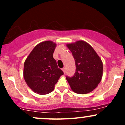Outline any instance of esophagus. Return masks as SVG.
Returning <instances> with one entry per match:
<instances>
[{"label": "esophagus", "instance_id": "obj_1", "mask_svg": "<svg viewBox=\"0 0 125 125\" xmlns=\"http://www.w3.org/2000/svg\"><path fill=\"white\" fill-rule=\"evenodd\" d=\"M62 71L64 72V73H66V69H65V67H63V68H62Z\"/></svg>", "mask_w": 125, "mask_h": 125}]
</instances>
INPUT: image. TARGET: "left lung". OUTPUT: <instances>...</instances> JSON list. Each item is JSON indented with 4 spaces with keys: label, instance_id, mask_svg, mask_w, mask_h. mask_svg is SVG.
Segmentation results:
<instances>
[{
    "label": "left lung",
    "instance_id": "left-lung-1",
    "mask_svg": "<svg viewBox=\"0 0 125 125\" xmlns=\"http://www.w3.org/2000/svg\"><path fill=\"white\" fill-rule=\"evenodd\" d=\"M72 53L76 64V72L72 77L66 76L72 90L78 94L92 91L101 81L103 63L94 48L82 41L67 44Z\"/></svg>",
    "mask_w": 125,
    "mask_h": 125
}]
</instances>
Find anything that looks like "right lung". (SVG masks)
Wrapping results in <instances>:
<instances>
[{
    "label": "right lung",
    "instance_id": "add662e5",
    "mask_svg": "<svg viewBox=\"0 0 125 125\" xmlns=\"http://www.w3.org/2000/svg\"><path fill=\"white\" fill-rule=\"evenodd\" d=\"M56 46L51 41L40 43L32 50L24 63L25 82L38 94L52 92L59 77L63 74L53 57Z\"/></svg>",
    "mask_w": 125,
    "mask_h": 125
}]
</instances>
